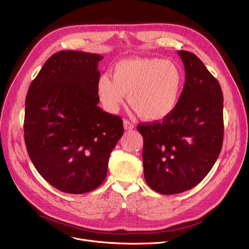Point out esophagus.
<instances>
[{"label":"esophagus","mask_w":249,"mask_h":249,"mask_svg":"<svg viewBox=\"0 0 249 249\" xmlns=\"http://www.w3.org/2000/svg\"><path fill=\"white\" fill-rule=\"evenodd\" d=\"M123 126H124V129H125V130H133V129L135 128L134 124H133L132 122H130L129 120H127V119H125V120L123 121Z\"/></svg>","instance_id":"1"}]
</instances>
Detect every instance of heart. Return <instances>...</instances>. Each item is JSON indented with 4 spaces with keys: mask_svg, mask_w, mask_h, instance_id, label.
Instances as JSON below:
<instances>
[{
    "mask_svg": "<svg viewBox=\"0 0 249 249\" xmlns=\"http://www.w3.org/2000/svg\"><path fill=\"white\" fill-rule=\"evenodd\" d=\"M184 84L181 68L160 58H130L119 61L112 79L104 75L97 89L104 107L117 112L125 96L134 111L146 121L168 116L179 101Z\"/></svg>",
    "mask_w": 249,
    "mask_h": 249,
    "instance_id": "1",
    "label": "heart"
}]
</instances>
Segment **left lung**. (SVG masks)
<instances>
[{
	"instance_id": "1",
	"label": "left lung",
	"mask_w": 249,
	"mask_h": 249,
	"mask_svg": "<svg viewBox=\"0 0 249 249\" xmlns=\"http://www.w3.org/2000/svg\"><path fill=\"white\" fill-rule=\"evenodd\" d=\"M185 85L175 109L162 121L139 124L147 184L171 195L199 184L215 164L224 140V97L219 82L193 53L177 52Z\"/></svg>"
}]
</instances>
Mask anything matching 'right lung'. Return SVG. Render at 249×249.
I'll return each mask as SVG.
<instances>
[{
	"label": "right lung",
	"instance_id": "1",
	"mask_svg": "<svg viewBox=\"0 0 249 249\" xmlns=\"http://www.w3.org/2000/svg\"><path fill=\"white\" fill-rule=\"evenodd\" d=\"M102 59L95 53L59 51L26 94L23 130L29 159L48 183L65 193L84 194L102 184L124 132L119 116L97 106Z\"/></svg>",
	"mask_w": 249,
	"mask_h": 249
}]
</instances>
